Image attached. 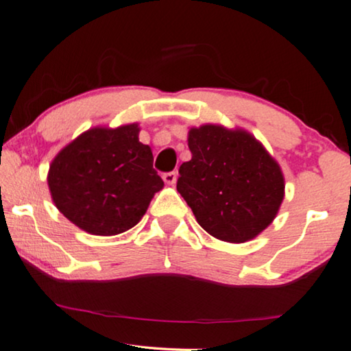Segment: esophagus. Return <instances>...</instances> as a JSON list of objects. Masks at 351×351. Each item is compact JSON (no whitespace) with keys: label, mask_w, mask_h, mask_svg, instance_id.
Instances as JSON below:
<instances>
[{"label":"esophagus","mask_w":351,"mask_h":351,"mask_svg":"<svg viewBox=\"0 0 351 351\" xmlns=\"http://www.w3.org/2000/svg\"><path fill=\"white\" fill-rule=\"evenodd\" d=\"M164 181L167 182V184H170V186H173L175 182H176V180H178V173L176 171H169V173H164Z\"/></svg>","instance_id":"obj_1"}]
</instances>
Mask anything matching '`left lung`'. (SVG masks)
Masks as SVG:
<instances>
[{"instance_id": "obj_1", "label": "left lung", "mask_w": 351, "mask_h": 351, "mask_svg": "<svg viewBox=\"0 0 351 351\" xmlns=\"http://www.w3.org/2000/svg\"><path fill=\"white\" fill-rule=\"evenodd\" d=\"M187 146L176 189L210 235L245 243L272 224L285 176L263 143L243 128L205 124L191 128Z\"/></svg>"}]
</instances>
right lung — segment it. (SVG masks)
I'll list each match as a JSON object with an SVG mask.
<instances>
[{
    "instance_id": "right-lung-1",
    "label": "right lung",
    "mask_w": 351,
    "mask_h": 351,
    "mask_svg": "<svg viewBox=\"0 0 351 351\" xmlns=\"http://www.w3.org/2000/svg\"><path fill=\"white\" fill-rule=\"evenodd\" d=\"M140 125L93 127L53 157L47 173L58 211L92 235H117L140 223L164 181Z\"/></svg>"
}]
</instances>
